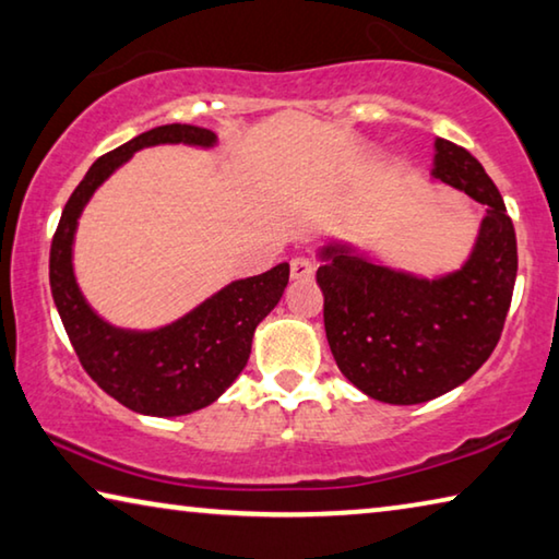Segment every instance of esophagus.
Here are the masks:
<instances>
[{"instance_id": "obj_1", "label": "esophagus", "mask_w": 559, "mask_h": 559, "mask_svg": "<svg viewBox=\"0 0 559 559\" xmlns=\"http://www.w3.org/2000/svg\"><path fill=\"white\" fill-rule=\"evenodd\" d=\"M289 272H292V280L307 282L314 277V262L309 260V257H295V260L289 262Z\"/></svg>"}]
</instances>
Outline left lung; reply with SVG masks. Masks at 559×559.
I'll use <instances>...</instances> for the list:
<instances>
[{
	"label": "left lung",
	"mask_w": 559,
	"mask_h": 559,
	"mask_svg": "<svg viewBox=\"0 0 559 559\" xmlns=\"http://www.w3.org/2000/svg\"><path fill=\"white\" fill-rule=\"evenodd\" d=\"M432 177L483 204L469 260L437 280L322 247L317 285L340 372L367 397L419 405L467 382L500 342L518 277V237L502 194L467 150L435 142Z\"/></svg>",
	"instance_id": "left-lung-1"
}]
</instances>
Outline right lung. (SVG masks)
Returning a JSON list of instances; mask_svg holds the SVG:
<instances>
[{"mask_svg":"<svg viewBox=\"0 0 559 559\" xmlns=\"http://www.w3.org/2000/svg\"><path fill=\"white\" fill-rule=\"evenodd\" d=\"M179 142L212 147L217 136L194 124L154 127L94 162L67 200L49 250L51 297L84 372L109 397L152 417L190 415L212 405L245 369L257 324L289 282V264L282 262L257 277L231 282L182 320L152 332L111 328L87 305L72 270L74 229L84 204L136 150Z\"/></svg>","mask_w":559,"mask_h":559,"instance_id":"right-lung-1","label":"right lung"}]
</instances>
